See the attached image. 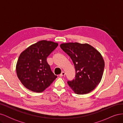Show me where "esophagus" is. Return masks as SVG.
<instances>
[{"label":"esophagus","instance_id":"1","mask_svg":"<svg viewBox=\"0 0 123 123\" xmlns=\"http://www.w3.org/2000/svg\"><path fill=\"white\" fill-rule=\"evenodd\" d=\"M65 75V72H62L60 74H59V76H64Z\"/></svg>","mask_w":123,"mask_h":123}]
</instances>
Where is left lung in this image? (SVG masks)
Masks as SVG:
<instances>
[{
  "mask_svg": "<svg viewBox=\"0 0 123 123\" xmlns=\"http://www.w3.org/2000/svg\"><path fill=\"white\" fill-rule=\"evenodd\" d=\"M61 49L71 58L75 67V79L68 84L77 94L88 93L95 88L102 80L105 62L102 56L88 43H62Z\"/></svg>",
  "mask_w": 123,
  "mask_h": 123,
  "instance_id": "8db88e82",
  "label": "left lung"
}]
</instances>
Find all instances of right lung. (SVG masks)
<instances>
[{"mask_svg": "<svg viewBox=\"0 0 123 123\" xmlns=\"http://www.w3.org/2000/svg\"><path fill=\"white\" fill-rule=\"evenodd\" d=\"M57 46V43L51 41L40 40L20 54L16 73L26 88L35 92H42L57 77L52 72L47 58Z\"/></svg>", "mask_w": 123, "mask_h": 123, "instance_id": "obj_1", "label": "right lung"}]
</instances>
